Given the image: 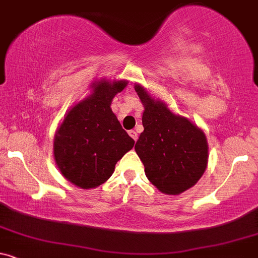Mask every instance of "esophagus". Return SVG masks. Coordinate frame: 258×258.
Returning a JSON list of instances; mask_svg holds the SVG:
<instances>
[{
    "instance_id": "1",
    "label": "esophagus",
    "mask_w": 258,
    "mask_h": 258,
    "mask_svg": "<svg viewBox=\"0 0 258 258\" xmlns=\"http://www.w3.org/2000/svg\"><path fill=\"white\" fill-rule=\"evenodd\" d=\"M129 135L130 136H132V138L133 139H134V140L136 141V140H138V133H136L135 132V130H129Z\"/></svg>"
}]
</instances>
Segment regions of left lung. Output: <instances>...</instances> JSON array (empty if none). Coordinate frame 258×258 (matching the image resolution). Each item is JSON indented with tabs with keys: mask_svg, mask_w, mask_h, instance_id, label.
<instances>
[{
	"mask_svg": "<svg viewBox=\"0 0 258 258\" xmlns=\"http://www.w3.org/2000/svg\"><path fill=\"white\" fill-rule=\"evenodd\" d=\"M145 111L144 132L135 151L150 182L165 195H180L198 182L208 166L204 132L187 118L172 113L140 84H135Z\"/></svg>",
	"mask_w": 258,
	"mask_h": 258,
	"instance_id": "left-lung-1",
	"label": "left lung"
}]
</instances>
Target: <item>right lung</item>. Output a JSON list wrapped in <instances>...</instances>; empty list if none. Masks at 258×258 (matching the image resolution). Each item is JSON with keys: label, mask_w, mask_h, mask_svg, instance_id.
I'll return each instance as SVG.
<instances>
[{"label": "right lung", "mask_w": 258, "mask_h": 258, "mask_svg": "<svg viewBox=\"0 0 258 258\" xmlns=\"http://www.w3.org/2000/svg\"><path fill=\"white\" fill-rule=\"evenodd\" d=\"M128 81L100 80L93 92L68 112L54 138V158L66 180L83 189L95 188L113 174L116 163L134 147L111 110L114 95Z\"/></svg>", "instance_id": "add662e5"}]
</instances>
